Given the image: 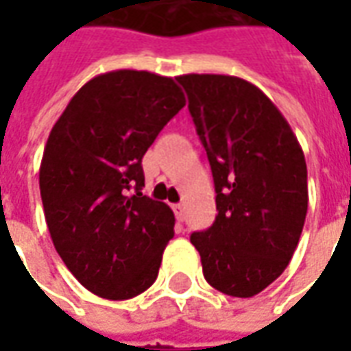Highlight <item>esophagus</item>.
<instances>
[{
  "label": "esophagus",
  "mask_w": 351,
  "mask_h": 351,
  "mask_svg": "<svg viewBox=\"0 0 351 351\" xmlns=\"http://www.w3.org/2000/svg\"><path fill=\"white\" fill-rule=\"evenodd\" d=\"M173 210H175L176 220L182 221L184 220V205L182 203H176V205H173Z\"/></svg>",
  "instance_id": "esophagus-1"
}]
</instances>
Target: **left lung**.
Returning a JSON list of instances; mask_svg holds the SVG:
<instances>
[{"instance_id": "obj_1", "label": "left lung", "mask_w": 351, "mask_h": 351, "mask_svg": "<svg viewBox=\"0 0 351 351\" xmlns=\"http://www.w3.org/2000/svg\"><path fill=\"white\" fill-rule=\"evenodd\" d=\"M210 161L216 220L191 233L205 280L231 297H254L293 258L308 208L304 154L276 105L229 75H180Z\"/></svg>"}]
</instances>
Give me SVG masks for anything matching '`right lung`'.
Wrapping results in <instances>:
<instances>
[{
    "label": "right lung",
    "mask_w": 351,
    "mask_h": 351,
    "mask_svg": "<svg viewBox=\"0 0 351 351\" xmlns=\"http://www.w3.org/2000/svg\"><path fill=\"white\" fill-rule=\"evenodd\" d=\"M184 105L171 77L118 69L88 80L50 130L39 169L50 239L103 299H131L158 278L175 214L143 195L141 161Z\"/></svg>",
    "instance_id": "add662e5"
}]
</instances>
